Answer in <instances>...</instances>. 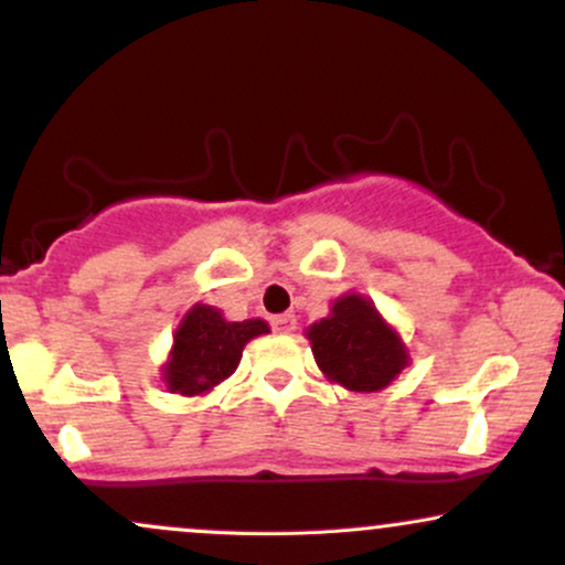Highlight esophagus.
Here are the masks:
<instances>
[{"instance_id":"obj_1","label":"esophagus","mask_w":565,"mask_h":565,"mask_svg":"<svg viewBox=\"0 0 565 565\" xmlns=\"http://www.w3.org/2000/svg\"><path fill=\"white\" fill-rule=\"evenodd\" d=\"M295 316L291 313H281V316H274V319H270V327H274V332H278V334H289V332H295Z\"/></svg>"}]
</instances>
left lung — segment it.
<instances>
[{
    "instance_id": "8db88e82",
    "label": "left lung",
    "mask_w": 565,
    "mask_h": 565,
    "mask_svg": "<svg viewBox=\"0 0 565 565\" xmlns=\"http://www.w3.org/2000/svg\"><path fill=\"white\" fill-rule=\"evenodd\" d=\"M308 340L321 372L348 391H382L406 366L401 340L359 295L340 297L332 316L308 329Z\"/></svg>"
}]
</instances>
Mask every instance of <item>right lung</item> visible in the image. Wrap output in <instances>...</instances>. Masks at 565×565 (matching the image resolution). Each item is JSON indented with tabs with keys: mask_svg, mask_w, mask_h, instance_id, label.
<instances>
[{
	"mask_svg": "<svg viewBox=\"0 0 565 565\" xmlns=\"http://www.w3.org/2000/svg\"><path fill=\"white\" fill-rule=\"evenodd\" d=\"M265 332L268 323L260 319L225 321L220 310L196 305L174 334L172 359L164 366L167 387L183 395L212 391L236 372L246 342Z\"/></svg>",
	"mask_w": 565,
	"mask_h": 565,
	"instance_id": "right-lung-1",
	"label": "right lung"
}]
</instances>
